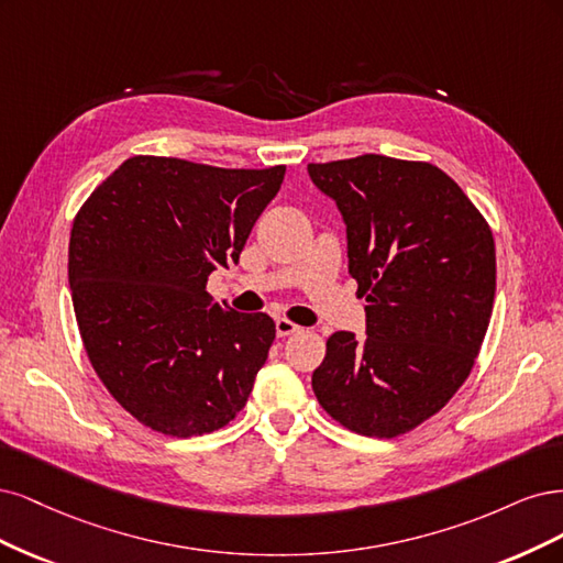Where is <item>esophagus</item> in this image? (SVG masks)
Segmentation results:
<instances>
[{"mask_svg":"<svg viewBox=\"0 0 563 563\" xmlns=\"http://www.w3.org/2000/svg\"><path fill=\"white\" fill-rule=\"evenodd\" d=\"M299 328L295 322H289V320H285V318H278L276 320V334L278 336H289V334H295Z\"/></svg>","mask_w":563,"mask_h":563,"instance_id":"obj_1","label":"esophagus"}]
</instances>
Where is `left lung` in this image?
Masks as SVG:
<instances>
[{
  "label": "left lung",
  "instance_id": "left-lung-1",
  "mask_svg": "<svg viewBox=\"0 0 563 563\" xmlns=\"http://www.w3.org/2000/svg\"><path fill=\"white\" fill-rule=\"evenodd\" d=\"M346 224L365 339L336 332L313 372L334 421L397 438L438 413L482 349L496 297V245L477 208L430 163L365 154L308 163Z\"/></svg>",
  "mask_w": 563,
  "mask_h": 563
}]
</instances>
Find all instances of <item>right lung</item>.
I'll use <instances>...</instances> for the list:
<instances>
[{
	"instance_id": "right-lung-1",
	"label": "right lung",
	"mask_w": 563,
	"mask_h": 563,
	"mask_svg": "<svg viewBox=\"0 0 563 563\" xmlns=\"http://www.w3.org/2000/svg\"><path fill=\"white\" fill-rule=\"evenodd\" d=\"M283 177L285 166L133 156L79 210L67 276L84 346L114 400L147 428L194 438L245 407L276 322L217 303L206 285L239 264Z\"/></svg>"
}]
</instances>
